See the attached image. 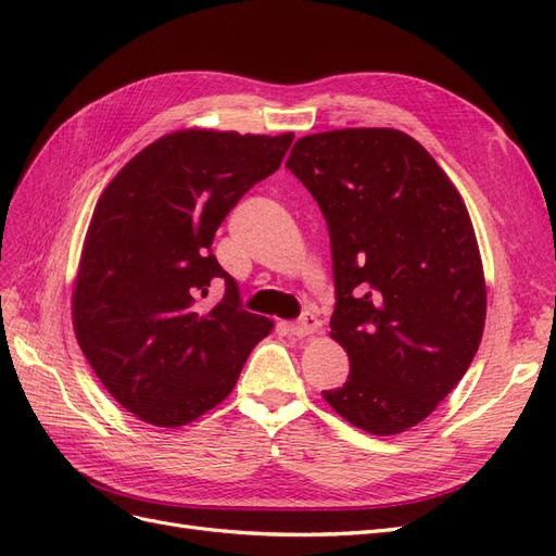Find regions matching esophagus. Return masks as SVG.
I'll list each match as a JSON object with an SVG mask.
<instances>
[{
  "mask_svg": "<svg viewBox=\"0 0 556 556\" xmlns=\"http://www.w3.org/2000/svg\"><path fill=\"white\" fill-rule=\"evenodd\" d=\"M319 329V319L313 313H306L304 317H299L296 323L288 325V331L294 336H311Z\"/></svg>",
  "mask_w": 556,
  "mask_h": 556,
  "instance_id": "1",
  "label": "esophagus"
}]
</instances>
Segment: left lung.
<instances>
[{"label": "left lung", "mask_w": 556, "mask_h": 556, "mask_svg": "<svg viewBox=\"0 0 556 556\" xmlns=\"http://www.w3.org/2000/svg\"><path fill=\"white\" fill-rule=\"evenodd\" d=\"M285 166L329 227V336L348 352L350 374L323 396L362 431H408L459 384L482 341L486 288L464 199L439 162L392 127L308 134Z\"/></svg>", "instance_id": "left-lung-1"}]
</instances>
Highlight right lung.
Returning a JSON list of instances; mask_svg holds the SVG:
<instances>
[{"instance_id":"1","label":"right lung","mask_w":556,"mask_h":556,"mask_svg":"<svg viewBox=\"0 0 556 556\" xmlns=\"http://www.w3.org/2000/svg\"><path fill=\"white\" fill-rule=\"evenodd\" d=\"M292 139L178 129L134 155L99 197L74 278V333L106 392L141 422L176 429L213 410L271 333L274 319L239 308L211 245ZM215 277L228 294L201 314L195 296Z\"/></svg>"}]
</instances>
